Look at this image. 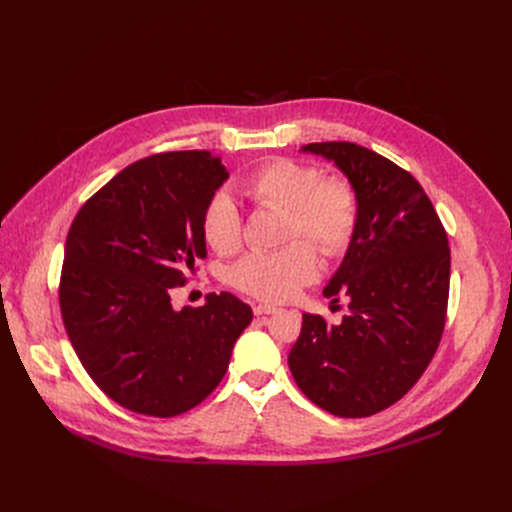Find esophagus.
<instances>
[{
    "instance_id": "34e87169",
    "label": "esophagus",
    "mask_w": 512,
    "mask_h": 512,
    "mask_svg": "<svg viewBox=\"0 0 512 512\" xmlns=\"http://www.w3.org/2000/svg\"><path fill=\"white\" fill-rule=\"evenodd\" d=\"M253 311H255V315H272V313H278L280 309H278V307H274V305L259 303V305H255V307H253Z\"/></svg>"
}]
</instances>
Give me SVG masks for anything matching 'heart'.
Instances as JSON below:
<instances>
[{
	"label": "heart",
	"mask_w": 512,
	"mask_h": 512,
	"mask_svg": "<svg viewBox=\"0 0 512 512\" xmlns=\"http://www.w3.org/2000/svg\"><path fill=\"white\" fill-rule=\"evenodd\" d=\"M242 193L265 209L284 211L282 240H294L280 251H253L230 272V282L261 301H288L319 276L313 246L297 237H309L326 257H340L353 245L361 205L355 186L340 176H324L305 161L278 157L265 161L245 182ZM203 236L220 255L242 245V218L234 199L215 193L203 213Z\"/></svg>",
	"instance_id": "obj_1"
}]
</instances>
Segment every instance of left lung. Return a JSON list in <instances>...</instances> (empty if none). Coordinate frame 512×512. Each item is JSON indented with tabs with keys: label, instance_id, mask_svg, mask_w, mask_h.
I'll list each match as a JSON object with an SVG mask.
<instances>
[{
	"label": "left lung",
	"instance_id": "1",
	"mask_svg": "<svg viewBox=\"0 0 512 512\" xmlns=\"http://www.w3.org/2000/svg\"><path fill=\"white\" fill-rule=\"evenodd\" d=\"M301 151L334 161L355 186L361 218L324 288L332 303L348 297V315L328 326L303 313L288 367L317 407L369 417L405 396L436 355L450 286L446 230L421 184L384 155L346 141Z\"/></svg>",
	"mask_w": 512,
	"mask_h": 512
}]
</instances>
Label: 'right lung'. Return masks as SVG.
I'll list each match as a JSON object with an SVG mask.
<instances>
[{
	"label": "right lung",
	"instance_id": "right-lung-1",
	"mask_svg": "<svg viewBox=\"0 0 512 512\" xmlns=\"http://www.w3.org/2000/svg\"><path fill=\"white\" fill-rule=\"evenodd\" d=\"M228 178L209 151L134 161L80 207L70 226L60 309L91 380L118 405L176 417L226 375L253 311L230 292L176 311L170 294L207 255L203 213Z\"/></svg>",
	"mask_w": 512,
	"mask_h": 512
}]
</instances>
